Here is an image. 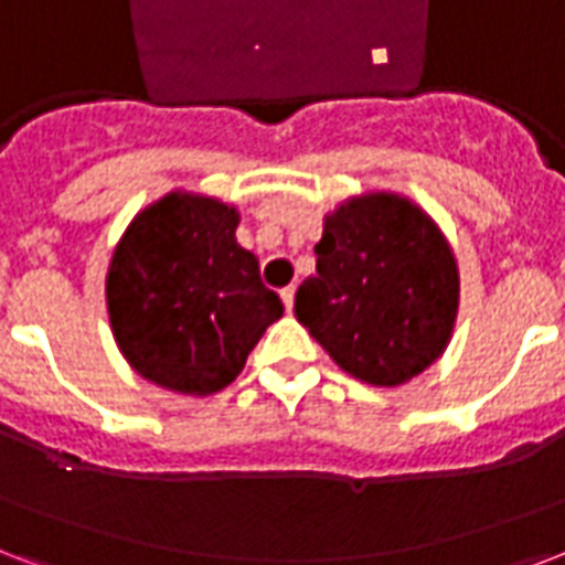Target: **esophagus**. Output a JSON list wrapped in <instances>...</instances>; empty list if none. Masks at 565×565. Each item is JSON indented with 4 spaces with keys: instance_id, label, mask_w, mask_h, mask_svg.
Returning a JSON list of instances; mask_svg holds the SVG:
<instances>
[{
    "instance_id": "34e87169",
    "label": "esophagus",
    "mask_w": 565,
    "mask_h": 565,
    "mask_svg": "<svg viewBox=\"0 0 565 565\" xmlns=\"http://www.w3.org/2000/svg\"><path fill=\"white\" fill-rule=\"evenodd\" d=\"M279 298H282L286 309H288V312H291V309H295V286L282 288V291H279Z\"/></svg>"
}]
</instances>
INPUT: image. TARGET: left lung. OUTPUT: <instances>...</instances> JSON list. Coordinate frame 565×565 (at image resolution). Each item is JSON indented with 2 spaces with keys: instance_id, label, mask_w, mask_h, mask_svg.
Segmentation results:
<instances>
[{
  "instance_id": "obj_1",
  "label": "left lung",
  "mask_w": 565,
  "mask_h": 565,
  "mask_svg": "<svg viewBox=\"0 0 565 565\" xmlns=\"http://www.w3.org/2000/svg\"><path fill=\"white\" fill-rule=\"evenodd\" d=\"M456 312V256L411 199L366 193L324 217L295 316L351 379L398 387L419 375L444 354Z\"/></svg>"
}]
</instances>
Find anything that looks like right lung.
Masks as SVG:
<instances>
[{
    "mask_svg": "<svg viewBox=\"0 0 565 565\" xmlns=\"http://www.w3.org/2000/svg\"><path fill=\"white\" fill-rule=\"evenodd\" d=\"M237 220L220 199L172 190L118 241L106 274L109 324L127 363L157 387L220 393L282 316L258 258L237 244Z\"/></svg>",
    "mask_w": 565,
    "mask_h": 565,
    "instance_id": "1",
    "label": "right lung"
}]
</instances>
